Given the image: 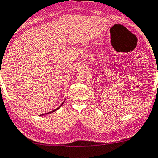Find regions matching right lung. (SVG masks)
I'll return each mask as SVG.
<instances>
[{
    "label": "right lung",
    "instance_id": "add662e5",
    "mask_svg": "<svg viewBox=\"0 0 158 158\" xmlns=\"http://www.w3.org/2000/svg\"><path fill=\"white\" fill-rule=\"evenodd\" d=\"M64 102H62V104L61 105V106H60L59 107H58V108H56L55 109V110H52V111H50V112H48V113H46V114H42V115H40V116H44V115H46V114H51V113H53V112H55L56 111V110H58V109H59L60 108H61V107L62 106V105H63L64 104Z\"/></svg>",
    "mask_w": 158,
    "mask_h": 158
}]
</instances>
